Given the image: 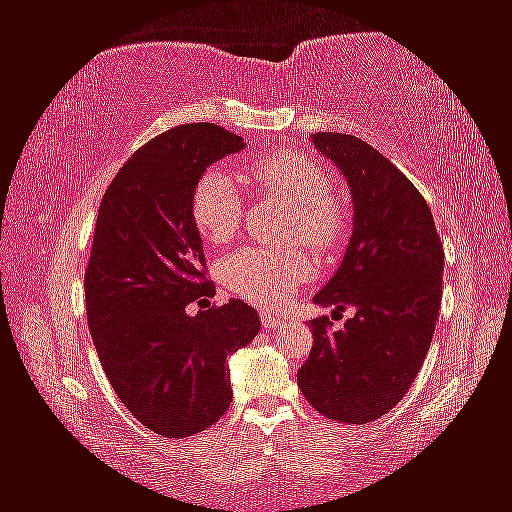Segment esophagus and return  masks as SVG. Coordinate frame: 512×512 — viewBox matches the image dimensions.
Returning <instances> with one entry per match:
<instances>
[{
  "mask_svg": "<svg viewBox=\"0 0 512 512\" xmlns=\"http://www.w3.org/2000/svg\"><path fill=\"white\" fill-rule=\"evenodd\" d=\"M280 324H285V319L271 315V312H262V326H264V329H278Z\"/></svg>",
  "mask_w": 512,
  "mask_h": 512,
  "instance_id": "1",
  "label": "esophagus"
}]
</instances>
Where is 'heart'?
Instances as JSON below:
<instances>
[{"label":"heart","mask_w":512,"mask_h":512,"mask_svg":"<svg viewBox=\"0 0 512 512\" xmlns=\"http://www.w3.org/2000/svg\"><path fill=\"white\" fill-rule=\"evenodd\" d=\"M248 179L257 188L294 207L289 236L326 253L345 232V213L331 197L333 183L315 160L294 151H278L250 167ZM190 213L197 232L211 246L230 241L241 225V186L223 167H211L195 183ZM315 276V262L299 250L273 253L264 248H241L223 257L218 278L232 294L262 308H278L294 296L303 282Z\"/></svg>","instance_id":"1"}]
</instances>
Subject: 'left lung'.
<instances>
[{
  "label": "left lung",
  "instance_id": "left-lung-1",
  "mask_svg": "<svg viewBox=\"0 0 512 512\" xmlns=\"http://www.w3.org/2000/svg\"><path fill=\"white\" fill-rule=\"evenodd\" d=\"M310 142L338 167L352 195V236L333 278L312 303L356 310L340 331L310 322L312 349L296 381L317 414L363 425L398 404L421 370L441 305V246L414 183L354 135Z\"/></svg>",
  "mask_w": 512,
  "mask_h": 512
}]
</instances>
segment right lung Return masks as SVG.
Wrapping results in <instances>:
<instances>
[{
    "instance_id": "right-lung-1",
    "label": "right lung",
    "mask_w": 512,
    "mask_h": 512,
    "mask_svg": "<svg viewBox=\"0 0 512 512\" xmlns=\"http://www.w3.org/2000/svg\"><path fill=\"white\" fill-rule=\"evenodd\" d=\"M246 147L216 124H183L144 144L105 190L85 273L89 331L117 398L151 432H204L230 409V358L259 333L241 299L188 316L216 287L193 223L195 183Z\"/></svg>"
}]
</instances>
